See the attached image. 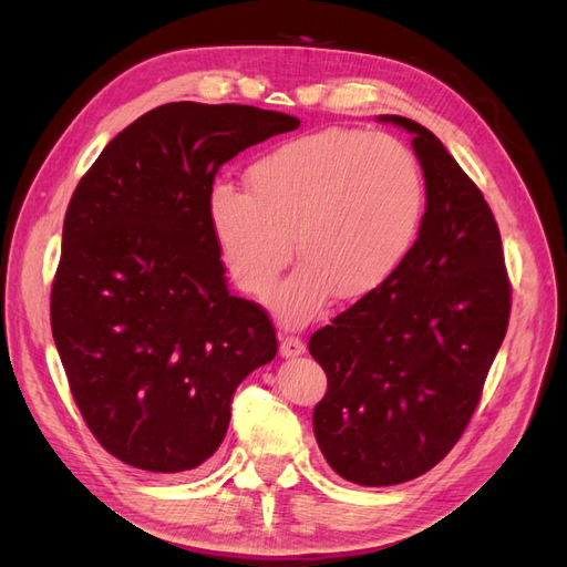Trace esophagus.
Returning <instances> with one entry per match:
<instances>
[{
  "instance_id": "1",
  "label": "esophagus",
  "mask_w": 567,
  "mask_h": 567,
  "mask_svg": "<svg viewBox=\"0 0 567 567\" xmlns=\"http://www.w3.org/2000/svg\"><path fill=\"white\" fill-rule=\"evenodd\" d=\"M281 357L290 359V357H300L305 352V342L296 336H281V348H279Z\"/></svg>"
}]
</instances>
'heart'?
I'll use <instances>...</instances> for the list:
<instances>
[{"label":"heart","instance_id":"b5f03b06","mask_svg":"<svg viewBox=\"0 0 567 567\" xmlns=\"http://www.w3.org/2000/svg\"><path fill=\"white\" fill-rule=\"evenodd\" d=\"M208 227L231 281L262 298L296 252L302 265L271 310L302 323L331 302L388 284L416 244L425 182L414 153L388 134L323 130L257 158L246 192L217 184Z\"/></svg>","mask_w":567,"mask_h":567}]
</instances>
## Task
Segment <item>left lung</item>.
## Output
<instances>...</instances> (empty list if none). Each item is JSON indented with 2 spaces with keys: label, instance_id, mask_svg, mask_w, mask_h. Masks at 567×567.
Returning a JSON list of instances; mask_svg holds the SVG:
<instances>
[{
  "label": "left lung",
  "instance_id": "8db88e82",
  "mask_svg": "<svg viewBox=\"0 0 567 567\" xmlns=\"http://www.w3.org/2000/svg\"><path fill=\"white\" fill-rule=\"evenodd\" d=\"M414 134L425 213L394 277L310 338L329 388L315 435L329 466L354 485L388 487L440 463L466 431L511 315L502 236L480 188L437 136Z\"/></svg>",
  "mask_w": 567,
  "mask_h": 567
}]
</instances>
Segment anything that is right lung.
<instances>
[{"label": "right lung", "instance_id": "add662e5", "mask_svg": "<svg viewBox=\"0 0 567 567\" xmlns=\"http://www.w3.org/2000/svg\"><path fill=\"white\" fill-rule=\"evenodd\" d=\"M298 127L279 111L175 101L80 179L51 333L84 423L127 466L198 468L227 435L238 383L277 354L267 312L229 293L205 210L221 165Z\"/></svg>", "mask_w": 567, "mask_h": 567}]
</instances>
